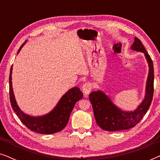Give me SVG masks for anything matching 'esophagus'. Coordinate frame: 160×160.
<instances>
[{"instance_id":"esophagus-1","label":"esophagus","mask_w":160,"mask_h":160,"mask_svg":"<svg viewBox=\"0 0 160 160\" xmlns=\"http://www.w3.org/2000/svg\"><path fill=\"white\" fill-rule=\"evenodd\" d=\"M92 90V84L91 83L87 82L85 84H83L82 86V91L83 93H84V96H87V95H89V92H90Z\"/></svg>"}]
</instances>
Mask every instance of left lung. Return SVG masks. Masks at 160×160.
<instances>
[{
  "instance_id": "left-lung-1",
  "label": "left lung",
  "mask_w": 160,
  "mask_h": 160,
  "mask_svg": "<svg viewBox=\"0 0 160 160\" xmlns=\"http://www.w3.org/2000/svg\"><path fill=\"white\" fill-rule=\"evenodd\" d=\"M131 49L144 53L148 63L149 71L146 82L145 98L135 111H124L116 106L102 91L92 92L89 98L92 105L96 122L104 130L119 131L134 128L146 114L152 103L154 95V66L152 60L141 40L137 37L135 38Z\"/></svg>"
}]
</instances>
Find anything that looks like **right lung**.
<instances>
[{
    "mask_svg": "<svg viewBox=\"0 0 160 160\" xmlns=\"http://www.w3.org/2000/svg\"><path fill=\"white\" fill-rule=\"evenodd\" d=\"M25 42L22 43L18 52ZM12 66L11 68L9 75L10 102L13 110L21 122L30 130L40 134H53L62 130L68 124L76 102L83 98V93L79 88L75 87L68 91L50 113L41 117H31L22 112L17 106L12 89Z\"/></svg>",
    "mask_w": 160,
    "mask_h": 160,
    "instance_id": "add662e5",
    "label": "right lung"
}]
</instances>
